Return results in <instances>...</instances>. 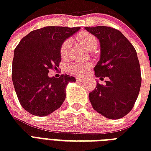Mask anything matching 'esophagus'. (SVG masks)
Here are the masks:
<instances>
[{"label":"esophagus","instance_id":"1","mask_svg":"<svg viewBox=\"0 0 151 151\" xmlns=\"http://www.w3.org/2000/svg\"><path fill=\"white\" fill-rule=\"evenodd\" d=\"M76 80H77V81H85V78H80V77H77V78H76Z\"/></svg>","mask_w":151,"mask_h":151}]
</instances>
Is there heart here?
<instances>
[{"mask_svg": "<svg viewBox=\"0 0 151 151\" xmlns=\"http://www.w3.org/2000/svg\"><path fill=\"white\" fill-rule=\"evenodd\" d=\"M79 41L85 45V47L90 51L95 50L98 45V41L96 37L89 33H81L78 37ZM70 48V40H65L62 43L60 46V55L62 58H66L68 57L69 52ZM90 67V65L86 63H72L69 65L68 70L71 73L77 74V75H82L87 71V70Z\"/></svg>", "mask_w": 151, "mask_h": 151, "instance_id": "heart-1", "label": "heart"}]
</instances>
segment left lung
Segmentation results:
<instances>
[{
	"label": "left lung",
	"mask_w": 151,
	"mask_h": 151,
	"mask_svg": "<svg viewBox=\"0 0 151 151\" xmlns=\"http://www.w3.org/2000/svg\"><path fill=\"white\" fill-rule=\"evenodd\" d=\"M99 40L100 59L95 66L97 78L108 77L106 85L97 83L89 93L92 107L110 119H119L133 108L141 86V72L136 51L118 29L99 26L85 27Z\"/></svg>",
	"instance_id": "1"
}]
</instances>
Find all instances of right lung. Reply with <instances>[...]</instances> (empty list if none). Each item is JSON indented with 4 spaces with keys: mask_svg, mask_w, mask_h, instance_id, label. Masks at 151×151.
Segmentation results:
<instances>
[{
    "mask_svg": "<svg viewBox=\"0 0 151 151\" xmlns=\"http://www.w3.org/2000/svg\"><path fill=\"white\" fill-rule=\"evenodd\" d=\"M79 27H45L20 41L14 52L12 82L20 104L35 116H47L59 109L66 98V86L76 79L67 74L49 78L61 62L60 46Z\"/></svg>",
    "mask_w": 151,
    "mask_h": 151,
    "instance_id": "right-lung-1",
    "label": "right lung"
}]
</instances>
